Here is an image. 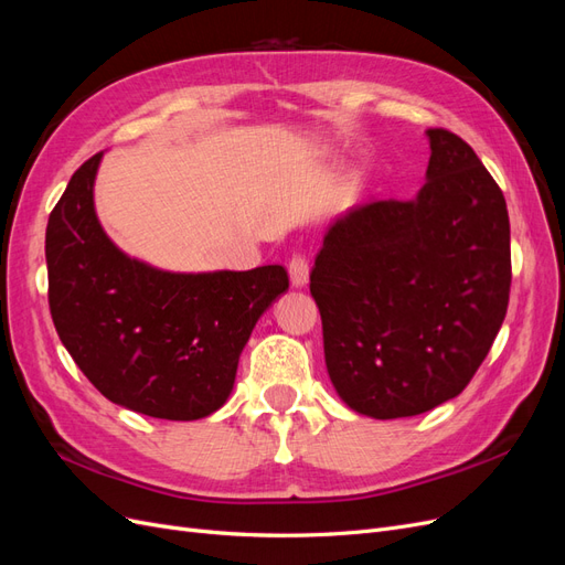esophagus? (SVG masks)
Here are the masks:
<instances>
[{
	"instance_id": "obj_1",
	"label": "esophagus",
	"mask_w": 565,
	"mask_h": 565,
	"mask_svg": "<svg viewBox=\"0 0 565 565\" xmlns=\"http://www.w3.org/2000/svg\"><path fill=\"white\" fill-rule=\"evenodd\" d=\"M289 280H292L295 287H303L309 282V262H306L303 254H295L292 259H289Z\"/></svg>"
}]
</instances>
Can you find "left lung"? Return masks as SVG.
<instances>
[{"label": "left lung", "instance_id": "left-lung-1", "mask_svg": "<svg viewBox=\"0 0 565 565\" xmlns=\"http://www.w3.org/2000/svg\"><path fill=\"white\" fill-rule=\"evenodd\" d=\"M415 200L337 216L311 270L324 365L358 415L396 419L459 396L507 316V202L473 148L429 129Z\"/></svg>", "mask_w": 565, "mask_h": 565}]
</instances>
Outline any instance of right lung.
<instances>
[{
	"label": "right lung",
	"instance_id": "obj_1",
	"mask_svg": "<svg viewBox=\"0 0 565 565\" xmlns=\"http://www.w3.org/2000/svg\"><path fill=\"white\" fill-rule=\"evenodd\" d=\"M84 162L49 214V309L67 353L117 405L202 419L224 405L256 320L289 287L282 266L172 273L131 259L100 228Z\"/></svg>",
	"mask_w": 565,
	"mask_h": 565
}]
</instances>
